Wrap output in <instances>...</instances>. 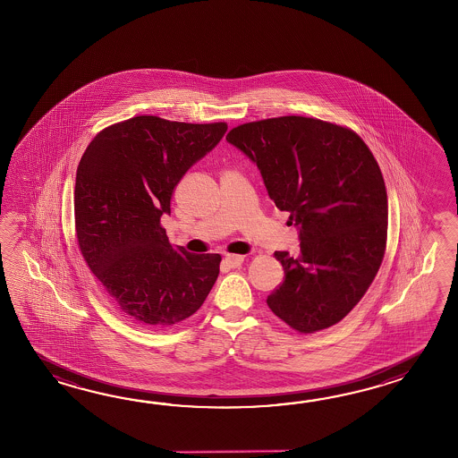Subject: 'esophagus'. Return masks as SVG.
Returning <instances> with one entry per match:
<instances>
[{"instance_id": "obj_1", "label": "esophagus", "mask_w": 458, "mask_h": 458, "mask_svg": "<svg viewBox=\"0 0 458 458\" xmlns=\"http://www.w3.org/2000/svg\"><path fill=\"white\" fill-rule=\"evenodd\" d=\"M225 263L229 268H239L243 263V255H235V253H227L225 257Z\"/></svg>"}]
</instances>
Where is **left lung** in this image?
Returning <instances> with one entry per match:
<instances>
[{"mask_svg":"<svg viewBox=\"0 0 458 458\" xmlns=\"http://www.w3.org/2000/svg\"><path fill=\"white\" fill-rule=\"evenodd\" d=\"M227 142L257 164L268 196L300 231V253L275 252L284 282L267 304L301 334L342 321L380 268L388 196L370 148L347 127L282 116L233 127Z\"/></svg>","mask_w":458,"mask_h":458,"instance_id":"obj_1","label":"left lung"}]
</instances>
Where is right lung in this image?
<instances>
[{
    "label": "right lung",
    "mask_w": 458,
    "mask_h": 458,
    "mask_svg": "<svg viewBox=\"0 0 458 458\" xmlns=\"http://www.w3.org/2000/svg\"><path fill=\"white\" fill-rule=\"evenodd\" d=\"M225 123L136 116L98 132L77 168L81 255L119 310L150 327L195 314L219 275V253H190L160 225L188 168L213 150Z\"/></svg>",
    "instance_id": "1"
}]
</instances>
